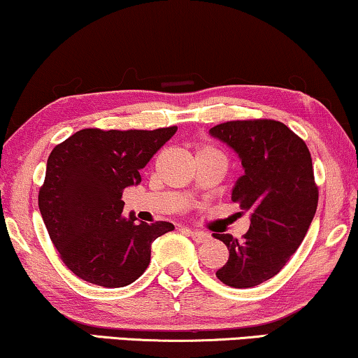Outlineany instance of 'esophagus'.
<instances>
[{
  "instance_id": "34e87169",
  "label": "esophagus",
  "mask_w": 358,
  "mask_h": 358,
  "mask_svg": "<svg viewBox=\"0 0 358 358\" xmlns=\"http://www.w3.org/2000/svg\"><path fill=\"white\" fill-rule=\"evenodd\" d=\"M185 231L196 241V243H206V241H209V238H210L209 234H206V231H201V230L185 229Z\"/></svg>"
}]
</instances>
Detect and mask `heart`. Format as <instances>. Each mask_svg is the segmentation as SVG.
Returning a JSON list of instances; mask_svg holds the SVG:
<instances>
[{
  "instance_id": "1",
  "label": "heart",
  "mask_w": 358,
  "mask_h": 358,
  "mask_svg": "<svg viewBox=\"0 0 358 358\" xmlns=\"http://www.w3.org/2000/svg\"><path fill=\"white\" fill-rule=\"evenodd\" d=\"M204 149H210V148H204Z\"/></svg>"
}]
</instances>
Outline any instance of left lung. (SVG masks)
<instances>
[{
	"label": "left lung",
	"instance_id": "left-lung-1",
	"mask_svg": "<svg viewBox=\"0 0 358 358\" xmlns=\"http://www.w3.org/2000/svg\"><path fill=\"white\" fill-rule=\"evenodd\" d=\"M238 154L245 173L231 201L250 210L241 240L215 234L229 259L215 275L225 285L248 289L274 278L295 253L318 208V186L305 141L275 120H236L209 129Z\"/></svg>",
	"mask_w": 358,
	"mask_h": 358
}]
</instances>
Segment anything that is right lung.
Returning a JSON list of instances; mask_svg holds the SVG:
<instances>
[{"instance_id": "obj_1", "label": "right lung", "mask_w": 358, "mask_h": 358, "mask_svg": "<svg viewBox=\"0 0 358 358\" xmlns=\"http://www.w3.org/2000/svg\"><path fill=\"white\" fill-rule=\"evenodd\" d=\"M177 127L80 129L52 150L38 191V209L59 258L90 284L117 289L148 269L150 245L170 222H136L123 215V191L141 183L139 170Z\"/></svg>"}]
</instances>
